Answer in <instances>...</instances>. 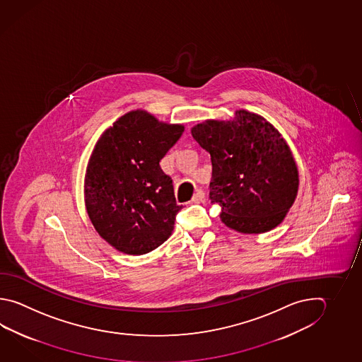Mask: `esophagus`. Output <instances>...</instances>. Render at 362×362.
Returning a JSON list of instances; mask_svg holds the SVG:
<instances>
[{
	"mask_svg": "<svg viewBox=\"0 0 362 362\" xmlns=\"http://www.w3.org/2000/svg\"><path fill=\"white\" fill-rule=\"evenodd\" d=\"M205 201V193L201 191V189H198L194 193V196L192 197V204H201V202H204Z\"/></svg>",
	"mask_w": 362,
	"mask_h": 362,
	"instance_id": "esophagus-1",
	"label": "esophagus"
}]
</instances>
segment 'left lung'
<instances>
[{
	"label": "left lung",
	"instance_id": "8db88e82",
	"mask_svg": "<svg viewBox=\"0 0 362 362\" xmlns=\"http://www.w3.org/2000/svg\"><path fill=\"white\" fill-rule=\"evenodd\" d=\"M232 120L209 119L192 136L211 156V204L228 228L245 234L269 232L296 201L300 177L292 151L265 117L237 110Z\"/></svg>",
	"mask_w": 362,
	"mask_h": 362
}]
</instances>
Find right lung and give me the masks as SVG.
Segmentation results:
<instances>
[{"mask_svg": "<svg viewBox=\"0 0 362 362\" xmlns=\"http://www.w3.org/2000/svg\"><path fill=\"white\" fill-rule=\"evenodd\" d=\"M183 132L182 124L133 110L95 144L84 177L86 209L95 232L119 252L144 255L170 237L183 206L160 161Z\"/></svg>", "mask_w": 362, "mask_h": 362, "instance_id": "add662e5", "label": "right lung"}]
</instances>
